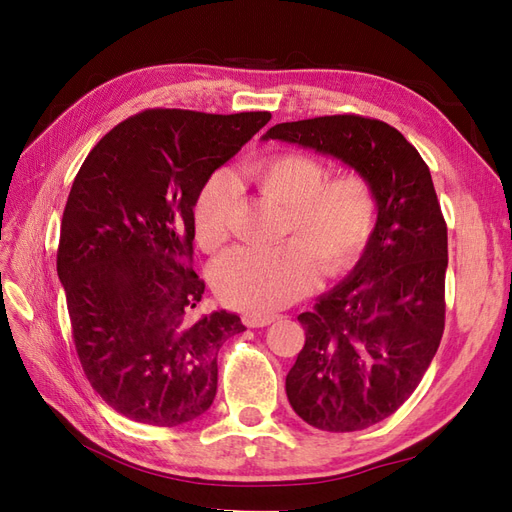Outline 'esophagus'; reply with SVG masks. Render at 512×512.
<instances>
[{
  "label": "esophagus",
  "mask_w": 512,
  "mask_h": 512,
  "mask_svg": "<svg viewBox=\"0 0 512 512\" xmlns=\"http://www.w3.org/2000/svg\"><path fill=\"white\" fill-rule=\"evenodd\" d=\"M275 318H277V316H256V314H245V316H243V324H245V327H252V329H256V327H267V324L275 322Z\"/></svg>",
  "instance_id": "esophagus-1"
}]
</instances>
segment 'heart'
<instances>
[{
    "mask_svg": "<svg viewBox=\"0 0 512 512\" xmlns=\"http://www.w3.org/2000/svg\"><path fill=\"white\" fill-rule=\"evenodd\" d=\"M327 166L280 153L245 168L254 188L286 207L277 247H235L213 262L211 286L241 312L265 316L301 299L322 275H339L359 258L374 232L378 200L359 173L327 179ZM232 188L226 173H215L194 207V235L205 252L222 247L230 235Z\"/></svg>",
    "mask_w": 512,
    "mask_h": 512,
    "instance_id": "obj_1",
    "label": "heart"
}]
</instances>
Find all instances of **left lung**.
I'll use <instances>...</instances> for the list:
<instances>
[{"label": "left lung", "instance_id": "obj_1", "mask_svg": "<svg viewBox=\"0 0 512 512\" xmlns=\"http://www.w3.org/2000/svg\"><path fill=\"white\" fill-rule=\"evenodd\" d=\"M269 138L344 162L376 192L374 232L346 280L299 314L305 346L286 376L307 425L361 431L414 393L444 333L448 241L431 173L404 134L369 117L277 123Z\"/></svg>", "mask_w": 512, "mask_h": 512}]
</instances>
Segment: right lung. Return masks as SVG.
Instances as JSON below:
<instances>
[{
	"instance_id": "add662e5",
	"label": "right lung",
	"mask_w": 512,
	"mask_h": 512,
	"mask_svg": "<svg viewBox=\"0 0 512 512\" xmlns=\"http://www.w3.org/2000/svg\"><path fill=\"white\" fill-rule=\"evenodd\" d=\"M271 113L151 108L91 149L61 218L57 275L94 391L130 421L177 427L218 391V352L237 314L196 316L194 207L209 177Z\"/></svg>"
}]
</instances>
